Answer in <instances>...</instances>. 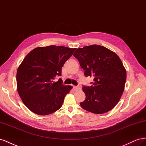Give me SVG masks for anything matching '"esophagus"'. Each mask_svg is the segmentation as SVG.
I'll use <instances>...</instances> for the list:
<instances>
[{
	"instance_id": "obj_1",
	"label": "esophagus",
	"mask_w": 146,
	"mask_h": 146,
	"mask_svg": "<svg viewBox=\"0 0 146 146\" xmlns=\"http://www.w3.org/2000/svg\"><path fill=\"white\" fill-rule=\"evenodd\" d=\"M73 89L74 90V91H78L81 90V87L80 86H74Z\"/></svg>"
}]
</instances>
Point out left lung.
Listing matches in <instances>:
<instances>
[{"label":"left lung","mask_w":146,"mask_h":146,"mask_svg":"<svg viewBox=\"0 0 146 146\" xmlns=\"http://www.w3.org/2000/svg\"><path fill=\"white\" fill-rule=\"evenodd\" d=\"M73 56L80 62L84 75L94 78L90 87L83 86L86 99L83 109L103 114L113 108L121 97L127 73L119 56L109 49L97 44L78 48Z\"/></svg>","instance_id":"left-lung-1"}]
</instances>
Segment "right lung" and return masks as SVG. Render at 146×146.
Here are the masks:
<instances>
[{
  "label": "right lung",
  "instance_id": "add662e5",
  "mask_svg": "<svg viewBox=\"0 0 146 146\" xmlns=\"http://www.w3.org/2000/svg\"><path fill=\"white\" fill-rule=\"evenodd\" d=\"M76 48L51 45L34 49L16 73L17 90L23 102L35 114L46 115L59 110L72 87L62 84V67Z\"/></svg>",
  "mask_w": 146,
  "mask_h": 146
}]
</instances>
